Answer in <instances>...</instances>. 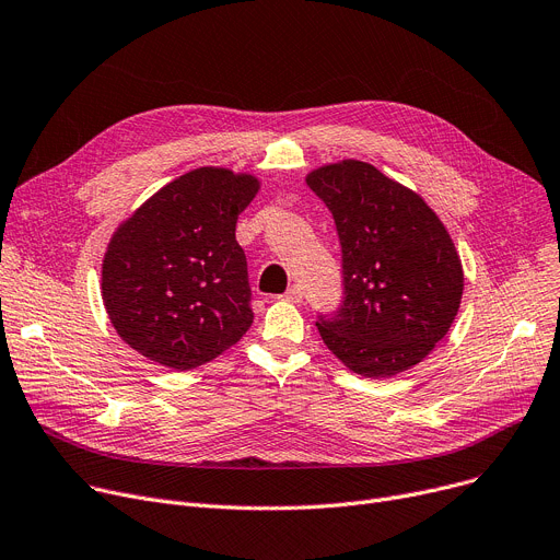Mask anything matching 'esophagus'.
Here are the masks:
<instances>
[{
  "instance_id": "obj_1",
  "label": "esophagus",
  "mask_w": 560,
  "mask_h": 560,
  "mask_svg": "<svg viewBox=\"0 0 560 560\" xmlns=\"http://www.w3.org/2000/svg\"><path fill=\"white\" fill-rule=\"evenodd\" d=\"M283 300H285V302H292V304H302V300H304V290H302L300 285H290V288H288V292L283 294Z\"/></svg>"
}]
</instances>
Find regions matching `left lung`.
Segmentation results:
<instances>
[{
    "mask_svg": "<svg viewBox=\"0 0 560 560\" xmlns=\"http://www.w3.org/2000/svg\"><path fill=\"white\" fill-rule=\"evenodd\" d=\"M342 247V304L317 315L324 345L355 374L389 378L421 362L459 311V254L436 213L376 166L313 171Z\"/></svg>",
    "mask_w": 560,
    "mask_h": 560,
    "instance_id": "left-lung-1",
    "label": "left lung"
}]
</instances>
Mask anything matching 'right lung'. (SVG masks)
Masks as SVG:
<instances>
[{"instance_id": "obj_1", "label": "right lung", "mask_w": 560, "mask_h": 560, "mask_svg": "<svg viewBox=\"0 0 560 560\" xmlns=\"http://www.w3.org/2000/svg\"><path fill=\"white\" fill-rule=\"evenodd\" d=\"M256 191L252 175L202 166L166 184L117 230L101 290L126 345L186 371L243 338L254 313L236 220Z\"/></svg>"}]
</instances>
